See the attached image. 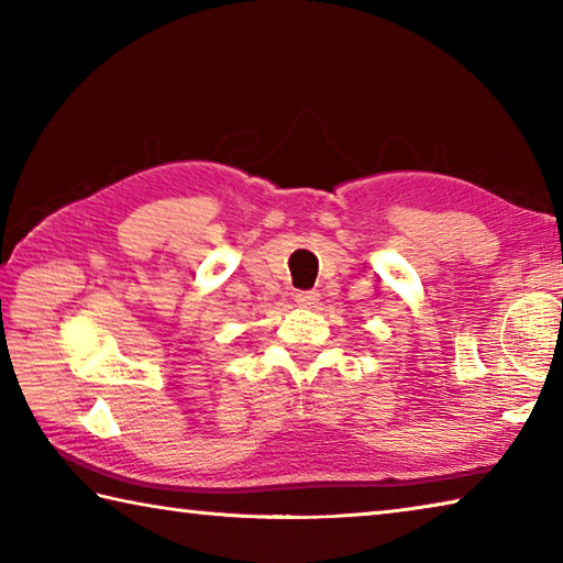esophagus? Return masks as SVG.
I'll return each mask as SVG.
<instances>
[{
  "instance_id": "obj_1",
  "label": "esophagus",
  "mask_w": 563,
  "mask_h": 563,
  "mask_svg": "<svg viewBox=\"0 0 563 563\" xmlns=\"http://www.w3.org/2000/svg\"><path fill=\"white\" fill-rule=\"evenodd\" d=\"M320 300V295L316 290H300L295 292V302L300 305V308H316Z\"/></svg>"
}]
</instances>
